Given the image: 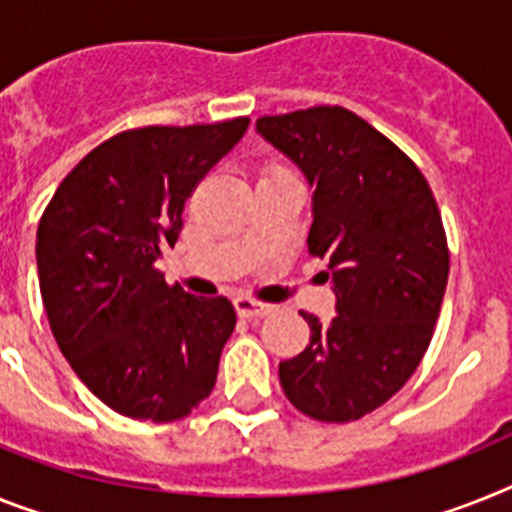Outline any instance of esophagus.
<instances>
[{"label": "esophagus", "instance_id": "34e87169", "mask_svg": "<svg viewBox=\"0 0 512 512\" xmlns=\"http://www.w3.org/2000/svg\"><path fill=\"white\" fill-rule=\"evenodd\" d=\"M234 307H236V312H239V317H247V320H252V317H265L273 312V307H270V304L257 302V299H249V296H236Z\"/></svg>", "mask_w": 512, "mask_h": 512}]
</instances>
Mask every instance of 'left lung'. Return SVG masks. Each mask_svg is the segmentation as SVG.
<instances>
[{"mask_svg": "<svg viewBox=\"0 0 512 512\" xmlns=\"http://www.w3.org/2000/svg\"><path fill=\"white\" fill-rule=\"evenodd\" d=\"M257 132L315 187L307 247L328 263L338 312H302L309 343L278 364L281 388L317 422H354L406 385L432 341L450 270L440 208L416 163L343 106L260 117Z\"/></svg>", "mask_w": 512, "mask_h": 512, "instance_id": "left-lung-1", "label": "left lung"}]
</instances>
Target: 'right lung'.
<instances>
[{
	"label": "right lung",
	"mask_w": 512,
	"mask_h": 512,
	"mask_svg": "<svg viewBox=\"0 0 512 512\" xmlns=\"http://www.w3.org/2000/svg\"><path fill=\"white\" fill-rule=\"evenodd\" d=\"M247 127L236 117L119 132L64 176L41 216L36 260L51 333L117 414L176 422L216 385L234 307L169 286L156 260L179 239L197 182Z\"/></svg>",
	"instance_id": "add662e5"
}]
</instances>
